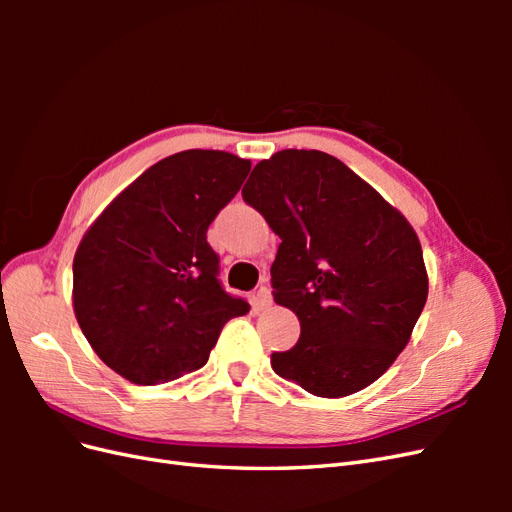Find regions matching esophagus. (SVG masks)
Instances as JSON below:
<instances>
[{"label": "esophagus", "mask_w": 512, "mask_h": 512, "mask_svg": "<svg viewBox=\"0 0 512 512\" xmlns=\"http://www.w3.org/2000/svg\"><path fill=\"white\" fill-rule=\"evenodd\" d=\"M256 305L258 307H269L271 305V290L269 286H260L256 292Z\"/></svg>", "instance_id": "obj_1"}]
</instances>
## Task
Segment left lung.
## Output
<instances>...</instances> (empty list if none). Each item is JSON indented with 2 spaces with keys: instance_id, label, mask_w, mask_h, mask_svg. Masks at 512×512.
<instances>
[{
  "instance_id": "1",
  "label": "left lung",
  "mask_w": 512,
  "mask_h": 512,
  "mask_svg": "<svg viewBox=\"0 0 512 512\" xmlns=\"http://www.w3.org/2000/svg\"><path fill=\"white\" fill-rule=\"evenodd\" d=\"M241 194L282 239L273 299L301 322L297 346L271 354L273 371L316 397L363 391L406 348L427 301L414 228L344 162L316 149L258 162Z\"/></svg>"
}]
</instances>
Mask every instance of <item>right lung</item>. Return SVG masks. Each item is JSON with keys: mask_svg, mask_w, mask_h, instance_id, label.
Segmentation results:
<instances>
[{"mask_svg": "<svg viewBox=\"0 0 512 512\" xmlns=\"http://www.w3.org/2000/svg\"><path fill=\"white\" fill-rule=\"evenodd\" d=\"M252 162L188 149L147 168L87 228L74 254V316L100 359L153 386L203 367L222 327L250 312L224 292L207 228Z\"/></svg>", "mask_w": 512, "mask_h": 512, "instance_id": "add662e5", "label": "right lung"}]
</instances>
